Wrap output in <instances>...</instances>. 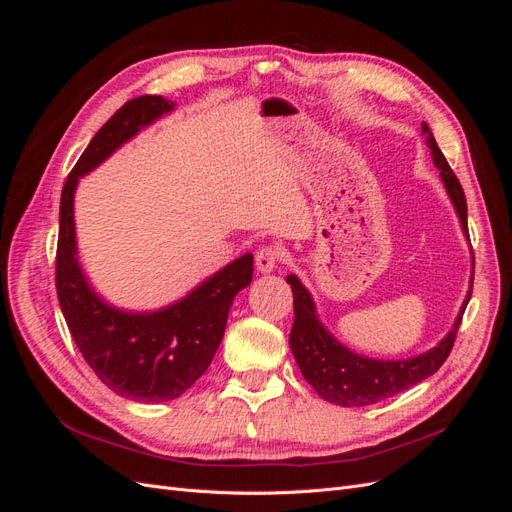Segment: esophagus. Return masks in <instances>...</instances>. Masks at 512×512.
<instances>
[{
    "mask_svg": "<svg viewBox=\"0 0 512 512\" xmlns=\"http://www.w3.org/2000/svg\"><path fill=\"white\" fill-rule=\"evenodd\" d=\"M284 252L280 250V247L275 245H265L260 247V250L256 252V269L260 273H271L277 265H280Z\"/></svg>",
    "mask_w": 512,
    "mask_h": 512,
    "instance_id": "34e87169",
    "label": "esophagus"
}]
</instances>
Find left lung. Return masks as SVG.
<instances>
[{
  "instance_id": "obj_1",
  "label": "left lung",
  "mask_w": 512,
  "mask_h": 512,
  "mask_svg": "<svg viewBox=\"0 0 512 512\" xmlns=\"http://www.w3.org/2000/svg\"><path fill=\"white\" fill-rule=\"evenodd\" d=\"M423 134L427 136V147L431 149L433 164L440 170L444 188L453 200L461 228L470 239L466 194H463L459 179L455 177L453 168L448 166L444 153L440 151L427 123H423ZM286 282L290 284L294 294V322L290 331V348L294 359H297L303 378L314 386L322 399L344 408L378 404V401L406 391L410 386L429 378L431 374H436L453 350L463 312H466V305L472 297L470 286V292L461 305V312L453 324V329L448 331V335L436 348L427 350L425 354L412 356V359L406 361H378L354 354L352 350L339 344L320 324L312 294H309L307 288L299 282V277L288 275Z\"/></svg>"
}]
</instances>
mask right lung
Returning <instances> with one entry per match:
<instances>
[{
    "mask_svg": "<svg viewBox=\"0 0 512 512\" xmlns=\"http://www.w3.org/2000/svg\"><path fill=\"white\" fill-rule=\"evenodd\" d=\"M173 108L175 102L162 96H141L123 104L74 164L59 205L55 286L72 339L108 389L143 404L175 399L205 374L224 337L232 299L241 288L250 286L254 275V256L245 254L185 299L149 314H132L108 305L87 284L76 258V183L138 130Z\"/></svg>",
    "mask_w": 512,
    "mask_h": 512,
    "instance_id": "add662e5",
    "label": "right lung"
}]
</instances>
